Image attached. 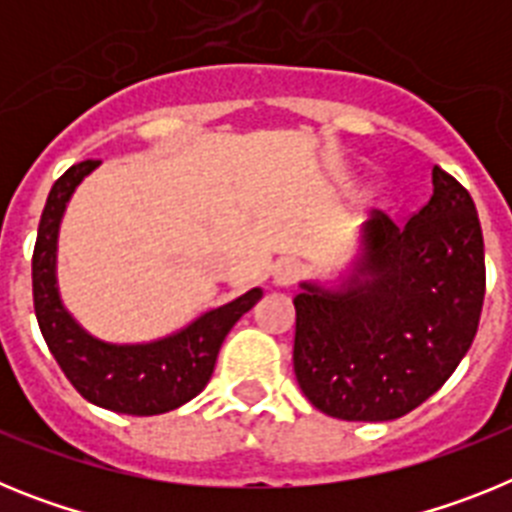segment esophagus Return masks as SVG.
I'll return each mask as SVG.
<instances>
[{"label": "esophagus", "instance_id": "obj_1", "mask_svg": "<svg viewBox=\"0 0 512 512\" xmlns=\"http://www.w3.org/2000/svg\"><path fill=\"white\" fill-rule=\"evenodd\" d=\"M300 277L302 264L297 259H282L274 266V271H271V282H274V287H289V284H295Z\"/></svg>", "mask_w": 512, "mask_h": 512}]
</instances>
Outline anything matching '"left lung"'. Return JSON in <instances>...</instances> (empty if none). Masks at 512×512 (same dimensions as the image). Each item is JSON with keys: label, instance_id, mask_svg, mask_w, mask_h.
I'll return each mask as SVG.
<instances>
[{"label": "left lung", "instance_id": "left-lung-1", "mask_svg": "<svg viewBox=\"0 0 512 512\" xmlns=\"http://www.w3.org/2000/svg\"><path fill=\"white\" fill-rule=\"evenodd\" d=\"M354 274L302 282L295 377L330 418L395 420L454 374L485 302V241L469 192L433 166V194L405 225L374 210Z\"/></svg>", "mask_w": 512, "mask_h": 512}]
</instances>
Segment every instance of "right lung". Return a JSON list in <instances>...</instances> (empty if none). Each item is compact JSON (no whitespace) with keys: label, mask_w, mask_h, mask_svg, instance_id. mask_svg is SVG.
I'll list each match as a JSON object with an SVG mask.
<instances>
[{"label":"right lung","mask_w":512,"mask_h":512,"mask_svg":"<svg viewBox=\"0 0 512 512\" xmlns=\"http://www.w3.org/2000/svg\"><path fill=\"white\" fill-rule=\"evenodd\" d=\"M99 164L102 161L74 164L53 184L45 200L33 251L35 318L53 359L84 400L125 415L169 413L205 390L225 336L264 292L253 287L161 341L117 346L89 336L58 297L56 243L71 194Z\"/></svg>","instance_id":"obj_1"}]
</instances>
